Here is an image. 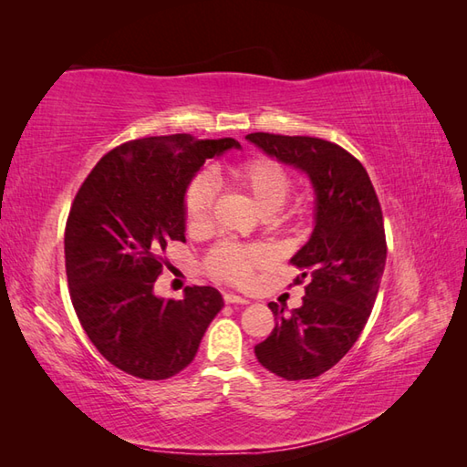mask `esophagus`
Here are the masks:
<instances>
[{
  "label": "esophagus",
  "mask_w": 467,
  "mask_h": 467,
  "mask_svg": "<svg viewBox=\"0 0 467 467\" xmlns=\"http://www.w3.org/2000/svg\"><path fill=\"white\" fill-rule=\"evenodd\" d=\"M224 303H228V305H249V299H244V296L234 295V293H224Z\"/></svg>",
  "instance_id": "34e87169"
}]
</instances>
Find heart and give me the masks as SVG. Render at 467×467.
<instances>
[{"label":"heart","mask_w":467,"mask_h":467,"mask_svg":"<svg viewBox=\"0 0 467 467\" xmlns=\"http://www.w3.org/2000/svg\"><path fill=\"white\" fill-rule=\"evenodd\" d=\"M233 181L253 198L265 216H273L291 191V174L286 168L271 158H253L234 166ZM216 182L211 174L194 176L184 192V218L191 231H201L211 223ZM269 254L261 246H246L239 243H218L206 259L208 273L228 283H246L251 273L266 265Z\"/></svg>","instance_id":"1"}]
</instances>
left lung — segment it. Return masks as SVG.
<instances>
[{"mask_svg":"<svg viewBox=\"0 0 467 467\" xmlns=\"http://www.w3.org/2000/svg\"><path fill=\"white\" fill-rule=\"evenodd\" d=\"M246 140L301 171L315 192L313 233L291 263L306 283L303 305L285 315L269 303L275 329L254 347L259 363L289 381L339 363L369 319L385 269L383 214L369 174L341 146L311 136L254 132Z\"/></svg>","mask_w":467,"mask_h":467,"instance_id":"1","label":"left lung"}]
</instances>
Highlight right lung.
<instances>
[{"label":"right lung","instance_id":"right-lung-1","mask_svg":"<svg viewBox=\"0 0 467 467\" xmlns=\"http://www.w3.org/2000/svg\"><path fill=\"white\" fill-rule=\"evenodd\" d=\"M228 150L241 144L191 134L126 142L74 198L64 236L69 296L96 349L128 375L158 381L181 373L224 306L214 286H186L182 301H164L154 283L166 244L186 243V186Z\"/></svg>","mask_w":467,"mask_h":467}]
</instances>
